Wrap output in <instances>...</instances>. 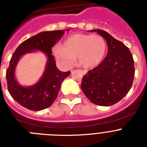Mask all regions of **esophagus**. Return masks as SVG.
Here are the masks:
<instances>
[{
    "label": "esophagus",
    "instance_id": "1",
    "mask_svg": "<svg viewBox=\"0 0 147 147\" xmlns=\"http://www.w3.org/2000/svg\"><path fill=\"white\" fill-rule=\"evenodd\" d=\"M82 72V74L83 75H85L87 74V71H80Z\"/></svg>",
    "mask_w": 147,
    "mask_h": 147
}]
</instances>
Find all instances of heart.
Instances as JSON below:
<instances>
[{
    "label": "heart",
    "mask_w": 147,
    "mask_h": 147,
    "mask_svg": "<svg viewBox=\"0 0 147 147\" xmlns=\"http://www.w3.org/2000/svg\"><path fill=\"white\" fill-rule=\"evenodd\" d=\"M55 55L62 64L69 66L77 57L78 63L85 68L96 67L107 52V44L98 34H75L67 37L62 46L54 49Z\"/></svg>",
    "instance_id": "heart-1"
}]
</instances>
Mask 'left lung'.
<instances>
[{
  "instance_id": "obj_1",
  "label": "left lung",
  "mask_w": 147,
  "mask_h": 147,
  "mask_svg": "<svg viewBox=\"0 0 147 147\" xmlns=\"http://www.w3.org/2000/svg\"><path fill=\"white\" fill-rule=\"evenodd\" d=\"M97 32L105 38L108 51L106 57L82 78L81 88L87 98L99 106H111L122 99L132 87L135 76L134 60L129 49L107 32Z\"/></svg>"
}]
</instances>
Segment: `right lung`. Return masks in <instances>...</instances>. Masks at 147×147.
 <instances>
[{
	"label": "right lung",
	"instance_id": "obj_1",
	"mask_svg": "<svg viewBox=\"0 0 147 147\" xmlns=\"http://www.w3.org/2000/svg\"><path fill=\"white\" fill-rule=\"evenodd\" d=\"M65 32L57 30L40 32L22 42L13 54L6 74L8 90L11 97L23 107L33 111H40L50 107L57 97L62 82L71 74V71L62 72L58 69L51 51L52 47L60 40ZM36 50L44 53L47 57L44 74L34 85L22 86L15 78L16 64L23 55Z\"/></svg>",
	"mask_w": 147,
	"mask_h": 147
}]
</instances>
